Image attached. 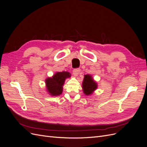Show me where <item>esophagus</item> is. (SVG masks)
<instances>
[{
	"label": "esophagus",
	"mask_w": 147,
	"mask_h": 147,
	"mask_svg": "<svg viewBox=\"0 0 147 147\" xmlns=\"http://www.w3.org/2000/svg\"><path fill=\"white\" fill-rule=\"evenodd\" d=\"M80 70H81L80 69H79V68L74 69V70H73V74H74V76H76V77L78 76V75L80 74Z\"/></svg>",
	"instance_id": "1"
}]
</instances>
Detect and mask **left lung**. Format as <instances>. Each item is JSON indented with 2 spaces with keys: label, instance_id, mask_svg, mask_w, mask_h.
<instances>
[{
  "label": "left lung",
  "instance_id": "left-lung-1",
  "mask_svg": "<svg viewBox=\"0 0 147 147\" xmlns=\"http://www.w3.org/2000/svg\"><path fill=\"white\" fill-rule=\"evenodd\" d=\"M97 88V83L94 80L91 75H84L82 83V88L84 94L91 95Z\"/></svg>",
  "mask_w": 147,
  "mask_h": 147
}]
</instances>
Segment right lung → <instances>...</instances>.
Wrapping results in <instances>:
<instances>
[{
    "label": "right lung",
    "instance_id": "add662e5",
    "mask_svg": "<svg viewBox=\"0 0 147 147\" xmlns=\"http://www.w3.org/2000/svg\"><path fill=\"white\" fill-rule=\"evenodd\" d=\"M71 74L68 72H57L52 77L45 80L46 87L48 92L51 96H59L63 92V86L66 78H70Z\"/></svg>",
    "mask_w": 147,
    "mask_h": 147
}]
</instances>
